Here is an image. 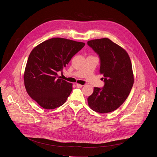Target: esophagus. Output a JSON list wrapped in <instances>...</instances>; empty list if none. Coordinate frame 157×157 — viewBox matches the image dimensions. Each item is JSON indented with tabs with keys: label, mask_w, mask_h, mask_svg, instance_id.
Returning <instances> with one entry per match:
<instances>
[{
	"label": "esophagus",
	"mask_w": 157,
	"mask_h": 157,
	"mask_svg": "<svg viewBox=\"0 0 157 157\" xmlns=\"http://www.w3.org/2000/svg\"><path fill=\"white\" fill-rule=\"evenodd\" d=\"M76 87H77L78 88H81V87H82V85L79 84H76Z\"/></svg>",
	"instance_id": "obj_1"
}]
</instances>
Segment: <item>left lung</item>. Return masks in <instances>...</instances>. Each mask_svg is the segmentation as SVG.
Returning a JSON list of instances; mask_svg holds the SVG:
<instances>
[{"instance_id":"1","label":"left lung","mask_w":157,"mask_h":157,"mask_svg":"<svg viewBox=\"0 0 157 157\" xmlns=\"http://www.w3.org/2000/svg\"><path fill=\"white\" fill-rule=\"evenodd\" d=\"M99 55L104 87H94L87 98L88 104L99 113H108L119 108L127 98L133 84L130 57L127 52L109 38L87 41Z\"/></svg>"}]
</instances>
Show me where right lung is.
Wrapping results in <instances>:
<instances>
[{"mask_svg":"<svg viewBox=\"0 0 157 157\" xmlns=\"http://www.w3.org/2000/svg\"><path fill=\"white\" fill-rule=\"evenodd\" d=\"M85 45L82 42L62 38L44 41L31 52L24 73L28 94L41 107L53 109L62 105L70 95L72 84L60 79L72 57Z\"/></svg>","mask_w":157,"mask_h":157,"instance_id":"obj_1","label":"right lung"}]
</instances>
